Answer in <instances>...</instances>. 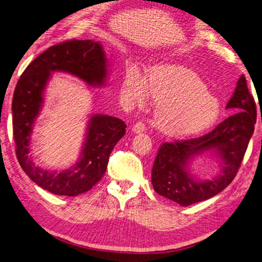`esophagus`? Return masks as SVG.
Segmentation results:
<instances>
[{
    "instance_id": "1",
    "label": "esophagus",
    "mask_w": 262,
    "mask_h": 262,
    "mask_svg": "<svg viewBox=\"0 0 262 262\" xmlns=\"http://www.w3.org/2000/svg\"><path fill=\"white\" fill-rule=\"evenodd\" d=\"M146 129V125L143 123V121H138V123L134 124L132 130L135 133V134H138V133H143L144 130Z\"/></svg>"
}]
</instances>
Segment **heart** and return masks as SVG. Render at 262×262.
Instances as JSON below:
<instances>
[{"label": "heart", "mask_w": 262, "mask_h": 262, "mask_svg": "<svg viewBox=\"0 0 262 262\" xmlns=\"http://www.w3.org/2000/svg\"><path fill=\"white\" fill-rule=\"evenodd\" d=\"M124 88L138 105L148 94L156 102L154 124L167 136H186L208 128L221 112L220 101L192 69L180 64L150 68L146 79L136 68L126 70Z\"/></svg>", "instance_id": "obj_1"}]
</instances>
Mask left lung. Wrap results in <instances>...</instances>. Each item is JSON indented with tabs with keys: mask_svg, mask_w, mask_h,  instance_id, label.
<instances>
[{
	"mask_svg": "<svg viewBox=\"0 0 262 262\" xmlns=\"http://www.w3.org/2000/svg\"><path fill=\"white\" fill-rule=\"evenodd\" d=\"M227 108L233 109L235 114L210 133L161 145L151 171V183L156 193L188 206L216 195L233 181L257 119V106L243 75ZM210 150L222 160L223 172L212 180L199 181L188 173L187 164L194 156Z\"/></svg>",
	"mask_w": 262,
	"mask_h": 262,
	"instance_id": "8db88e82",
	"label": "left lung"
}]
</instances>
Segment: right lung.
<instances>
[{
	"label": "right lung",
	"instance_id": "1",
	"mask_svg": "<svg viewBox=\"0 0 262 262\" xmlns=\"http://www.w3.org/2000/svg\"><path fill=\"white\" fill-rule=\"evenodd\" d=\"M54 71L68 72L89 86H102L107 76L105 52L94 40L72 39L50 47L23 71L12 100L15 153L22 169L43 190L57 195L76 196L101 180L109 155L125 135L126 125L116 117L94 115L88 121L86 139L76 165L61 172L35 166L29 154L31 133L43 103L48 80Z\"/></svg>",
	"mask_w": 262,
	"mask_h": 262
}]
</instances>
